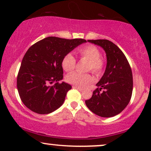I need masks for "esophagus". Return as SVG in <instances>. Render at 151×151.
<instances>
[{
    "label": "esophagus",
    "mask_w": 151,
    "mask_h": 151,
    "mask_svg": "<svg viewBox=\"0 0 151 151\" xmlns=\"http://www.w3.org/2000/svg\"><path fill=\"white\" fill-rule=\"evenodd\" d=\"M72 88H73V89H76L79 90V91H81L83 90L82 88L79 87V86H72Z\"/></svg>",
    "instance_id": "34e87169"
}]
</instances>
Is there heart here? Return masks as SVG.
<instances>
[{"label": "heart", "instance_id": "b5f03b06", "mask_svg": "<svg viewBox=\"0 0 151 151\" xmlns=\"http://www.w3.org/2000/svg\"><path fill=\"white\" fill-rule=\"evenodd\" d=\"M77 52L81 58H85L89 61L88 69L96 74L101 73L104 69V62L101 58V52L96 47L87 45L78 48ZM76 65V59L71 53H67L64 56L62 61V66L66 72H71ZM67 82L79 86L85 87L92 82L93 77L89 74L74 72L67 76Z\"/></svg>", "mask_w": 151, "mask_h": 151}]
</instances>
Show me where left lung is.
Listing matches in <instances>:
<instances>
[{
  "mask_svg": "<svg viewBox=\"0 0 151 151\" xmlns=\"http://www.w3.org/2000/svg\"><path fill=\"white\" fill-rule=\"evenodd\" d=\"M101 47L106 54L104 74L96 84L91 98L86 100V106L101 117H112L120 114L129 104L133 91V74L123 52L108 40H89Z\"/></svg>",
  "mask_w": 151,
  "mask_h": 151,
  "instance_id": "1",
  "label": "left lung"
}]
</instances>
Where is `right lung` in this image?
<instances>
[{
  "label": "right lung",
  "mask_w": 151,
  "mask_h": 151,
  "mask_svg": "<svg viewBox=\"0 0 151 151\" xmlns=\"http://www.w3.org/2000/svg\"><path fill=\"white\" fill-rule=\"evenodd\" d=\"M86 42L84 39L48 37L27 50L17 77L19 95L26 107L37 114H47L63 104L72 86L59 82L63 79L62 59Z\"/></svg>",
  "instance_id": "right-lung-1"
}]
</instances>
